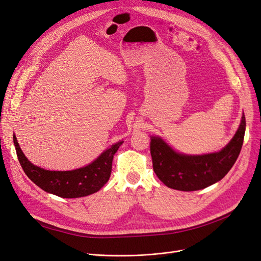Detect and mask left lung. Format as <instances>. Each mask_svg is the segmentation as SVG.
I'll list each match as a JSON object with an SVG mask.
<instances>
[{"instance_id":"left-lung-1","label":"left lung","mask_w":261,"mask_h":261,"mask_svg":"<svg viewBox=\"0 0 261 261\" xmlns=\"http://www.w3.org/2000/svg\"><path fill=\"white\" fill-rule=\"evenodd\" d=\"M246 121L242 116L240 127L221 151L203 155L175 152L159 137H151L150 153L153 171L163 184L183 192L206 188L222 179L239 158L244 141Z\"/></svg>"}]
</instances>
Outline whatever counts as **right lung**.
Listing matches in <instances>:
<instances>
[{"instance_id":"add662e5","label":"right lung","mask_w":261,"mask_h":261,"mask_svg":"<svg viewBox=\"0 0 261 261\" xmlns=\"http://www.w3.org/2000/svg\"><path fill=\"white\" fill-rule=\"evenodd\" d=\"M18 161L26 175L44 192L57 195L62 198H78L98 192L110 178L112 170L113 155L120 148V141L107 149L89 165L73 171H49L34 165L17 143L16 136H13Z\"/></svg>"}]
</instances>
